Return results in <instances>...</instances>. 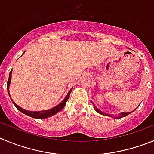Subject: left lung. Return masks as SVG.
I'll list each match as a JSON object with an SVG mask.
<instances>
[{
	"label": "left lung",
	"mask_w": 154,
	"mask_h": 154,
	"mask_svg": "<svg viewBox=\"0 0 154 154\" xmlns=\"http://www.w3.org/2000/svg\"><path fill=\"white\" fill-rule=\"evenodd\" d=\"M94 109H95V110H96L97 113H100V114L104 115V116H108V117H110V116H111V115L109 114V113H103V112L101 111V110H100L99 109H98V108H97L96 106H94ZM134 110H133V111H134ZM131 113V112H129V113H120V116H119V117H115V118H116V119H117V118H122V117H126V116H127V115L130 114Z\"/></svg>",
	"instance_id": "obj_1"
}]
</instances>
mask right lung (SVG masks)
Masks as SVG:
<instances>
[{"mask_svg":"<svg viewBox=\"0 0 154 154\" xmlns=\"http://www.w3.org/2000/svg\"><path fill=\"white\" fill-rule=\"evenodd\" d=\"M11 73H12V70H11V71L10 72L9 78H8V87H7V88H8V94H9L10 97H11V95H10V93H9V86H10V84H11ZM71 91H72V89L70 90V91L68 92V94H67V95L66 96V97L63 100V101H62V102H60V103H59L58 105H57L56 106H54V107H53V108H51V109H50V110H41V111H29V110H24V109H23V108L20 107V106H17V105L16 103H15L12 100V99H11V100L13 101V103L14 104V106H16L17 109L20 110L21 113L27 115V116H29V117H33V118L44 119V118H47V117H51V116H53V115L56 114L57 113H58L59 111H60V110H61L64 107L65 104H66V102H67V100H68V98H69V97H70V92H71Z\"/></svg>","mask_w":154,"mask_h":154,"instance_id":"obj_1","label":"right lung"}]
</instances>
